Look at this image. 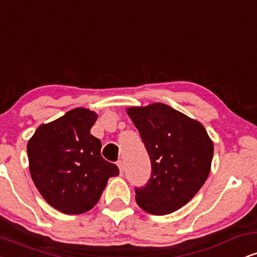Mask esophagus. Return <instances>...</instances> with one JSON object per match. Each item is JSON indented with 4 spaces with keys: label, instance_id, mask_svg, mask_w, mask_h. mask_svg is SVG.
<instances>
[{
    "label": "esophagus",
    "instance_id": "34e87169",
    "mask_svg": "<svg viewBox=\"0 0 257 257\" xmlns=\"http://www.w3.org/2000/svg\"><path fill=\"white\" fill-rule=\"evenodd\" d=\"M117 167H118L120 174L124 173V163H123V161H118V162H117Z\"/></svg>",
    "mask_w": 257,
    "mask_h": 257
}]
</instances>
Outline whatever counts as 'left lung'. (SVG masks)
I'll return each instance as SVG.
<instances>
[{
  "label": "left lung",
  "mask_w": 257,
  "mask_h": 257,
  "mask_svg": "<svg viewBox=\"0 0 257 257\" xmlns=\"http://www.w3.org/2000/svg\"><path fill=\"white\" fill-rule=\"evenodd\" d=\"M151 159V178L135 188L143 210L167 215L187 204L210 173L214 145L202 123L161 102L129 107Z\"/></svg>",
  "instance_id": "obj_1"
}]
</instances>
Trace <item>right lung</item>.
<instances>
[{"instance_id": "1", "label": "right lung", "mask_w": 257, "mask_h": 257, "mask_svg": "<svg viewBox=\"0 0 257 257\" xmlns=\"http://www.w3.org/2000/svg\"><path fill=\"white\" fill-rule=\"evenodd\" d=\"M98 114L77 107L41 124L28 143L32 181L44 200L64 214L77 215L98 203L107 180L119 174L101 157V143L90 134Z\"/></svg>"}]
</instances>
